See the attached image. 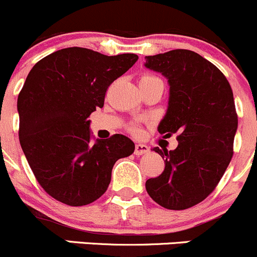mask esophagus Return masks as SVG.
Segmentation results:
<instances>
[{
  "label": "esophagus",
  "mask_w": 257,
  "mask_h": 257,
  "mask_svg": "<svg viewBox=\"0 0 257 257\" xmlns=\"http://www.w3.org/2000/svg\"><path fill=\"white\" fill-rule=\"evenodd\" d=\"M149 151H150V147L144 144H137L136 146H135V155H137V156H141V155L147 154Z\"/></svg>",
  "instance_id": "obj_1"
}]
</instances>
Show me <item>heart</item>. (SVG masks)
<instances>
[{
	"mask_svg": "<svg viewBox=\"0 0 257 257\" xmlns=\"http://www.w3.org/2000/svg\"><path fill=\"white\" fill-rule=\"evenodd\" d=\"M151 78H156L154 77V76H150V75H144L141 77V80L140 81H144V80H151ZM130 132H132V134H139V127H137V125H135V123H132V125H130Z\"/></svg>",
	"mask_w": 257,
	"mask_h": 257,
	"instance_id": "obj_1",
	"label": "heart"
}]
</instances>
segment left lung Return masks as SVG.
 I'll return each instance as SVG.
<instances>
[{
  "label": "left lung",
  "mask_w": 257,
  "mask_h": 257,
  "mask_svg": "<svg viewBox=\"0 0 257 257\" xmlns=\"http://www.w3.org/2000/svg\"><path fill=\"white\" fill-rule=\"evenodd\" d=\"M145 60L170 83L169 108L159 132L176 135L179 141L172 151L154 147L165 159V169L147 180V194L165 209H189L214 191L232 159L237 130L232 90L214 63L194 51L172 50Z\"/></svg>",
  "instance_id": "1"
}]
</instances>
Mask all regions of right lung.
<instances>
[{
    "label": "right lung",
    "mask_w": 257,
    "mask_h": 257,
    "mask_svg": "<svg viewBox=\"0 0 257 257\" xmlns=\"http://www.w3.org/2000/svg\"><path fill=\"white\" fill-rule=\"evenodd\" d=\"M139 56H106L82 47L58 50L40 60L17 100L19 137L41 187L57 201L83 206L107 190L118 159L135 151L123 135L91 142V113L103 107L108 86Z\"/></svg>",
    "instance_id": "right-lung-1"
}]
</instances>
